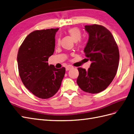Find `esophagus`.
I'll return each instance as SVG.
<instances>
[{"label":"esophagus","instance_id":"34e87169","mask_svg":"<svg viewBox=\"0 0 134 134\" xmlns=\"http://www.w3.org/2000/svg\"><path fill=\"white\" fill-rule=\"evenodd\" d=\"M73 68L72 66H71V65H68V66L66 68V71H68V70H71V68Z\"/></svg>","mask_w":134,"mask_h":134}]
</instances>
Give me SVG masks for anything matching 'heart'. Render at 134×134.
Wrapping results in <instances>:
<instances>
[{"label": "heart", "mask_w": 134, "mask_h": 134, "mask_svg": "<svg viewBox=\"0 0 134 134\" xmlns=\"http://www.w3.org/2000/svg\"><path fill=\"white\" fill-rule=\"evenodd\" d=\"M67 33L72 38V39L75 41H77L79 40V43H82V42L81 41L80 38L81 37V33L80 30L76 27H74V28H71L68 29L67 30ZM60 40L59 38L58 40V43H60Z\"/></svg>", "instance_id": "b5f03b06"}]
</instances>
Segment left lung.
Masks as SVG:
<instances>
[{
  "label": "left lung",
  "mask_w": 134,
  "mask_h": 134,
  "mask_svg": "<svg viewBox=\"0 0 134 134\" xmlns=\"http://www.w3.org/2000/svg\"><path fill=\"white\" fill-rule=\"evenodd\" d=\"M89 39L84 51L92 63L87 71L79 67L77 84L81 90L90 93L105 90L116 74L119 53L112 34L100 25H85Z\"/></svg>",
  "instance_id": "8db88e82"
}]
</instances>
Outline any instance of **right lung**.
I'll return each instance as SVG.
<instances>
[{
  "instance_id": "1",
  "label": "right lung",
  "mask_w": 134,
  "mask_h": 134,
  "mask_svg": "<svg viewBox=\"0 0 134 134\" xmlns=\"http://www.w3.org/2000/svg\"><path fill=\"white\" fill-rule=\"evenodd\" d=\"M59 28L37 30L28 34L20 46L17 60L20 77L25 87L37 97H53L61 85L66 68L48 64L55 49Z\"/></svg>"
}]
</instances>
